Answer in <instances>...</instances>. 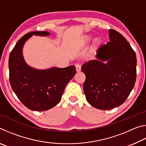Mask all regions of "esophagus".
<instances>
[{"mask_svg": "<svg viewBox=\"0 0 146 146\" xmlns=\"http://www.w3.org/2000/svg\"><path fill=\"white\" fill-rule=\"evenodd\" d=\"M75 67H76V71H80V70H81V66H80V64H75Z\"/></svg>", "mask_w": 146, "mask_h": 146, "instance_id": "obj_1", "label": "esophagus"}]
</instances>
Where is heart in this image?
Segmentation results:
<instances>
[{
  "mask_svg": "<svg viewBox=\"0 0 146 146\" xmlns=\"http://www.w3.org/2000/svg\"><path fill=\"white\" fill-rule=\"evenodd\" d=\"M91 39V38L90 37H86V38H85V40H86V41H88V40H90Z\"/></svg>",
  "mask_w": 146,
  "mask_h": 146,
  "instance_id": "heart-1",
  "label": "heart"
}]
</instances>
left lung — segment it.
<instances>
[{"mask_svg": "<svg viewBox=\"0 0 146 146\" xmlns=\"http://www.w3.org/2000/svg\"><path fill=\"white\" fill-rule=\"evenodd\" d=\"M110 41L98 47L95 59L84 63V91L91 106L108 110L120 106L132 91L137 77V57L120 33L109 30Z\"/></svg>", "mask_w": 146, "mask_h": 146, "instance_id": "8db88e82", "label": "left lung"}]
</instances>
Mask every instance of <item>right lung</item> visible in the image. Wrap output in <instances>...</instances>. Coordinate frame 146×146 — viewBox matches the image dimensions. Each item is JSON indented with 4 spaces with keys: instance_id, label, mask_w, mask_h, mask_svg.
<instances>
[{
    "instance_id": "obj_1",
    "label": "right lung",
    "mask_w": 146,
    "mask_h": 146,
    "mask_svg": "<svg viewBox=\"0 0 146 146\" xmlns=\"http://www.w3.org/2000/svg\"><path fill=\"white\" fill-rule=\"evenodd\" d=\"M50 35L48 31L26 34L17 42L9 57V82L12 90L26 108L36 111H47L57 105L66 85L76 73L75 66L39 70L26 63L23 56L26 42L33 35Z\"/></svg>"
}]
</instances>
